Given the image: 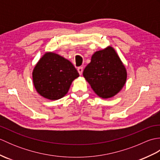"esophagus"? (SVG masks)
Here are the masks:
<instances>
[{
    "label": "esophagus",
    "mask_w": 160,
    "mask_h": 160,
    "mask_svg": "<svg viewBox=\"0 0 160 160\" xmlns=\"http://www.w3.org/2000/svg\"><path fill=\"white\" fill-rule=\"evenodd\" d=\"M78 73H79L80 75H82V73L83 72V68L82 67H78Z\"/></svg>",
    "instance_id": "esophagus-1"
}]
</instances>
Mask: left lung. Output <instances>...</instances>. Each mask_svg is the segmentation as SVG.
Listing matches in <instances>:
<instances>
[{"label":"left lung","instance_id":"8db88e82","mask_svg":"<svg viewBox=\"0 0 160 160\" xmlns=\"http://www.w3.org/2000/svg\"><path fill=\"white\" fill-rule=\"evenodd\" d=\"M83 76L100 98L115 96L126 83L127 73L116 52L111 47L95 52Z\"/></svg>","mask_w":160,"mask_h":160}]
</instances>
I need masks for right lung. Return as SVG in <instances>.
Instances as JSON below:
<instances>
[{
	"label": "right lung",
	"mask_w": 160,
	"mask_h": 160,
	"mask_svg": "<svg viewBox=\"0 0 160 160\" xmlns=\"http://www.w3.org/2000/svg\"><path fill=\"white\" fill-rule=\"evenodd\" d=\"M32 76L37 92L47 99L56 100L65 96L79 73L69 60L48 52L36 64Z\"/></svg>",
	"instance_id": "1"
}]
</instances>
